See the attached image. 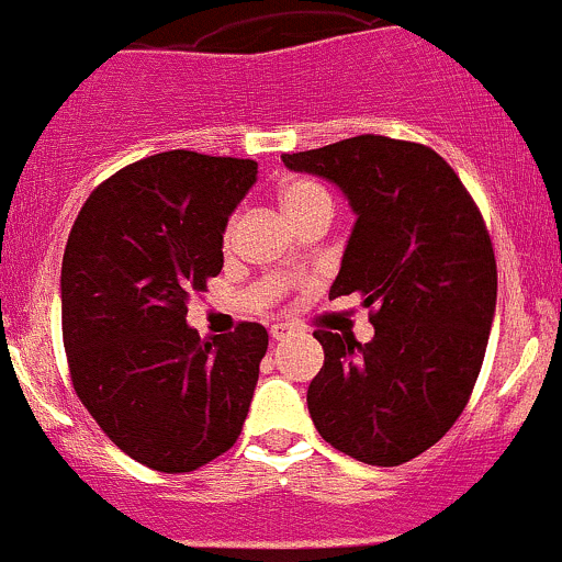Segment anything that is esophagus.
Here are the masks:
<instances>
[{
    "label": "esophagus",
    "mask_w": 562,
    "mask_h": 562,
    "mask_svg": "<svg viewBox=\"0 0 562 562\" xmlns=\"http://www.w3.org/2000/svg\"><path fill=\"white\" fill-rule=\"evenodd\" d=\"M296 331L299 328L291 326V323H274V326H271V339H277V342H285V339H291Z\"/></svg>",
    "instance_id": "obj_1"
}]
</instances>
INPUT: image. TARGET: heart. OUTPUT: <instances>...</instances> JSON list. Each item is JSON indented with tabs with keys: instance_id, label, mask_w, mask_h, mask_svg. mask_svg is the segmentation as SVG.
<instances>
[{
	"instance_id": "b5f03b06",
	"label": "heart",
	"mask_w": 562,
	"mask_h": 562,
	"mask_svg": "<svg viewBox=\"0 0 562 562\" xmlns=\"http://www.w3.org/2000/svg\"><path fill=\"white\" fill-rule=\"evenodd\" d=\"M280 209L288 223H293L310 212H331V195L317 181L291 179L280 190ZM231 236H234V225L225 231V241H231Z\"/></svg>"
}]
</instances>
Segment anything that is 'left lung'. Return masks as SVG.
Instances as JSON below:
<instances>
[{
	"label": "left lung",
	"mask_w": 562,
	"mask_h": 562,
	"mask_svg": "<svg viewBox=\"0 0 562 562\" xmlns=\"http://www.w3.org/2000/svg\"><path fill=\"white\" fill-rule=\"evenodd\" d=\"M331 181L356 214L328 299L375 307L370 342L317 328L307 407L326 443L394 468L438 443L481 372L497 302L490 234L454 168L429 146L356 135L282 155Z\"/></svg>",
	"instance_id": "obj_1"
}]
</instances>
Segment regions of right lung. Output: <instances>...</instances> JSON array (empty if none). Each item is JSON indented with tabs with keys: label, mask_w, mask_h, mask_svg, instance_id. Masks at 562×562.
<instances>
[{
	"label": "right lung",
	"mask_w": 562,
	"mask_h": 562,
	"mask_svg": "<svg viewBox=\"0 0 562 562\" xmlns=\"http://www.w3.org/2000/svg\"><path fill=\"white\" fill-rule=\"evenodd\" d=\"M258 162L173 149L89 195L61 260V337L76 394L135 462L190 473L236 443L269 334L198 337L187 302L223 269L228 217Z\"/></svg>",
	"instance_id": "add662e5"
}]
</instances>
